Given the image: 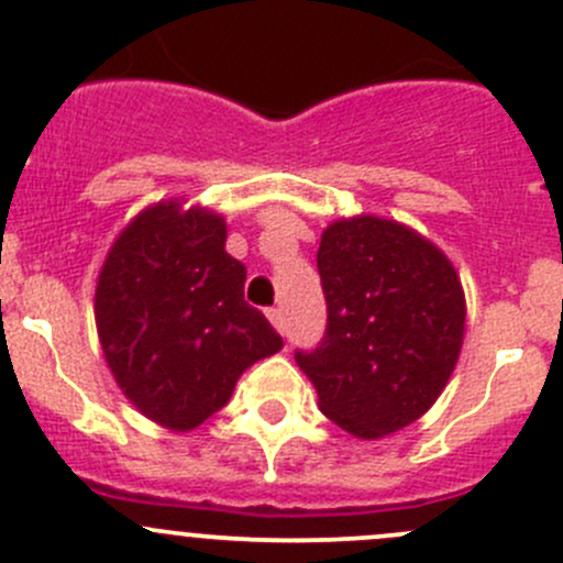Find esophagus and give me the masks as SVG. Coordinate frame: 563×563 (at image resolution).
Instances as JSON below:
<instances>
[{
    "label": "esophagus",
    "mask_w": 563,
    "mask_h": 563,
    "mask_svg": "<svg viewBox=\"0 0 563 563\" xmlns=\"http://www.w3.org/2000/svg\"><path fill=\"white\" fill-rule=\"evenodd\" d=\"M266 318H269V323L280 331V334H286V316H283L280 307H269V310H266Z\"/></svg>",
    "instance_id": "34e87169"
}]
</instances>
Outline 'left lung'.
I'll list each match as a JSON object with an SVG mask.
<instances>
[{
    "mask_svg": "<svg viewBox=\"0 0 563 563\" xmlns=\"http://www.w3.org/2000/svg\"><path fill=\"white\" fill-rule=\"evenodd\" d=\"M327 331L297 364L321 412L347 434L380 440L423 416L464 342L466 301L445 253L405 223L342 218L318 247Z\"/></svg>",
    "mask_w": 563,
    "mask_h": 563,
    "instance_id": "left-lung-1",
    "label": "left lung"
}]
</instances>
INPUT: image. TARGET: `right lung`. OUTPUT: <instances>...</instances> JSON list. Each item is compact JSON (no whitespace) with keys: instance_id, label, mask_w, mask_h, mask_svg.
Here are the masks:
<instances>
[{"instance_id":"right-lung-1","label":"right lung","mask_w":563,"mask_h":563,"mask_svg":"<svg viewBox=\"0 0 563 563\" xmlns=\"http://www.w3.org/2000/svg\"><path fill=\"white\" fill-rule=\"evenodd\" d=\"M93 316L118 386L173 431L205 423L247 366L283 347L245 301V266L227 253V221L177 199L147 207L118 234Z\"/></svg>"}]
</instances>
